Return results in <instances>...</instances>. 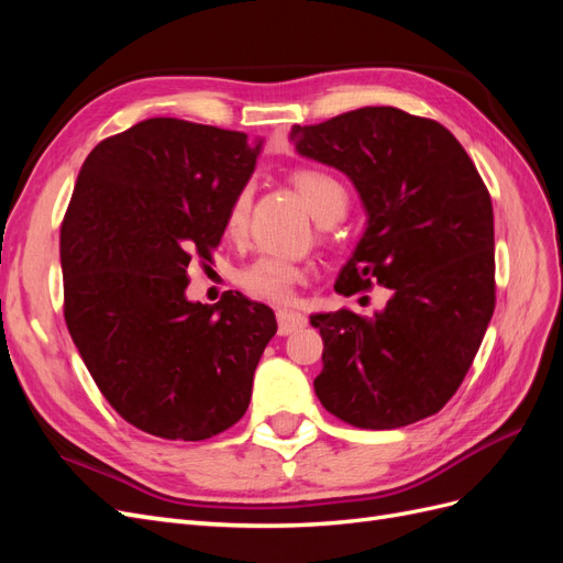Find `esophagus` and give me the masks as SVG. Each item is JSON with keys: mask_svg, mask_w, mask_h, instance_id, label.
I'll list each match as a JSON object with an SVG mask.
<instances>
[{"mask_svg": "<svg viewBox=\"0 0 563 563\" xmlns=\"http://www.w3.org/2000/svg\"><path fill=\"white\" fill-rule=\"evenodd\" d=\"M305 317L298 314V312H288V310H282L277 312V331L279 335H291L296 331H300L305 327Z\"/></svg>", "mask_w": 563, "mask_h": 563, "instance_id": "esophagus-1", "label": "esophagus"}]
</instances>
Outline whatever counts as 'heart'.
Listing matches in <instances>:
<instances>
[{
	"instance_id": "obj_1",
	"label": "heart",
	"mask_w": 563,
	"mask_h": 563,
	"mask_svg": "<svg viewBox=\"0 0 563 563\" xmlns=\"http://www.w3.org/2000/svg\"><path fill=\"white\" fill-rule=\"evenodd\" d=\"M291 180L317 223H335V220L345 213L347 192L345 187L340 185V180L331 174L319 172V168H300ZM251 203L253 187L244 185L240 187V192L232 197L225 216V230L230 236L244 234ZM236 279H240V286L244 291H249L255 298H263L269 302H286L294 294V286L302 279V272L296 263L277 258V255H261V258L249 263Z\"/></svg>"
}]
</instances>
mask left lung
<instances>
[{"label":"left lung","mask_w":563,"mask_h":563,"mask_svg":"<svg viewBox=\"0 0 563 563\" xmlns=\"http://www.w3.org/2000/svg\"><path fill=\"white\" fill-rule=\"evenodd\" d=\"M300 157L345 174L366 230L335 291L391 288L383 310L310 317L323 340L314 391L327 411L364 430H395L444 408L496 308L493 207L455 135L397 108H360L294 126Z\"/></svg>","instance_id":"1"}]
</instances>
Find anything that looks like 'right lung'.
Masks as SVG:
<instances>
[{"instance_id": "add662e5", "label": "right lung", "mask_w": 563, "mask_h": 563, "mask_svg": "<svg viewBox=\"0 0 563 563\" xmlns=\"http://www.w3.org/2000/svg\"><path fill=\"white\" fill-rule=\"evenodd\" d=\"M263 141L155 117L98 143L60 228L65 323L98 389L133 428L201 441L251 401L277 333L267 305L240 291L187 300V265L209 258Z\"/></svg>"}]
</instances>
